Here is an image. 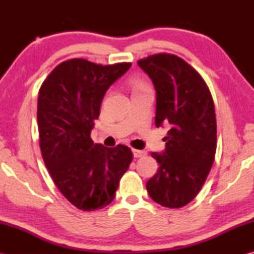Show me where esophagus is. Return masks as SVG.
Returning <instances> with one entry per match:
<instances>
[{"label":"esophagus","mask_w":254,"mask_h":254,"mask_svg":"<svg viewBox=\"0 0 254 254\" xmlns=\"http://www.w3.org/2000/svg\"><path fill=\"white\" fill-rule=\"evenodd\" d=\"M132 153H133V156L135 158H139V157H143V156L146 154L145 152H143V150H139V149H132Z\"/></svg>","instance_id":"esophagus-1"}]
</instances>
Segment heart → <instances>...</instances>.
Instances as JSON below:
<instances>
[{"label": "heart", "mask_w": 254, "mask_h": 254, "mask_svg": "<svg viewBox=\"0 0 254 254\" xmlns=\"http://www.w3.org/2000/svg\"><path fill=\"white\" fill-rule=\"evenodd\" d=\"M144 88H147L146 85H145L144 83H142V82H136L135 83V91L144 89Z\"/></svg>", "instance_id": "1"}]
</instances>
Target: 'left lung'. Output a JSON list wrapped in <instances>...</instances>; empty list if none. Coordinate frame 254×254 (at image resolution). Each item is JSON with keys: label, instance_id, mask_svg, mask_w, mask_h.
<instances>
[{"label": "left lung", "instance_id": "obj_1", "mask_svg": "<svg viewBox=\"0 0 254 254\" xmlns=\"http://www.w3.org/2000/svg\"><path fill=\"white\" fill-rule=\"evenodd\" d=\"M156 90V127L170 124L159 164L146 189L156 203L179 208L197 195L216 153V116L212 95L201 75L181 58L168 53L137 62Z\"/></svg>", "mask_w": 254, "mask_h": 254}]
</instances>
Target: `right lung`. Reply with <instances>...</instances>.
I'll use <instances>...</instances> for the list:
<instances>
[{
    "label": "right lung",
    "instance_id": "obj_1",
    "mask_svg": "<svg viewBox=\"0 0 254 254\" xmlns=\"http://www.w3.org/2000/svg\"><path fill=\"white\" fill-rule=\"evenodd\" d=\"M131 65L72 59L59 64L39 90L37 119L42 158L60 192L85 212L113 201L133 158L126 145L109 148L90 138L106 91Z\"/></svg>",
    "mask_w": 254,
    "mask_h": 254
}]
</instances>
